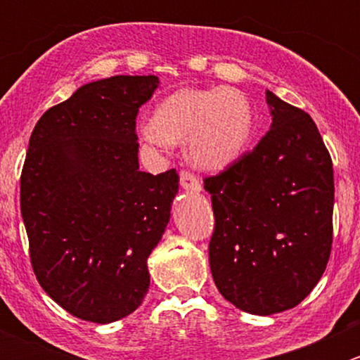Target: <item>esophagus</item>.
Listing matches in <instances>:
<instances>
[{"label":"esophagus","instance_id":"obj_1","mask_svg":"<svg viewBox=\"0 0 360 360\" xmlns=\"http://www.w3.org/2000/svg\"><path fill=\"white\" fill-rule=\"evenodd\" d=\"M179 181H181V188H183V190L193 191V193H198V191H200V188H202L200 179H198L193 172H190V170H183L179 176Z\"/></svg>","mask_w":360,"mask_h":360}]
</instances>
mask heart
Returning <instances> with one entry per match:
<instances>
[{
  "instance_id": "1",
  "label": "heart",
  "mask_w": 360,
  "mask_h": 360,
  "mask_svg": "<svg viewBox=\"0 0 360 360\" xmlns=\"http://www.w3.org/2000/svg\"><path fill=\"white\" fill-rule=\"evenodd\" d=\"M250 130L252 110L248 97L230 86H212L183 89L167 96L141 134L155 146L188 137L191 162L202 169L219 170L240 157Z\"/></svg>"
}]
</instances>
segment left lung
<instances>
[{"label":"left lung","mask_w":360,"mask_h":360,"mask_svg":"<svg viewBox=\"0 0 360 360\" xmlns=\"http://www.w3.org/2000/svg\"><path fill=\"white\" fill-rule=\"evenodd\" d=\"M271 129L203 179L212 198L209 263L224 300L254 315L300 304L328 266L333 160L308 112L266 92Z\"/></svg>","instance_id":"obj_1"}]
</instances>
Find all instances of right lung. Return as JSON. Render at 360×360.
I'll return each mask as SVG.
<instances>
[{
  "label": "right lung",
  "instance_id": "add662e5",
  "mask_svg": "<svg viewBox=\"0 0 360 360\" xmlns=\"http://www.w3.org/2000/svg\"><path fill=\"white\" fill-rule=\"evenodd\" d=\"M157 76H111L45 111L20 174V212L43 291L82 321L132 314L150 288L148 256L179 188L176 169L139 170L136 118Z\"/></svg>",
  "mask_w": 360,
  "mask_h": 360
}]
</instances>
